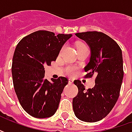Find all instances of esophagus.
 Instances as JSON below:
<instances>
[{
	"label": "esophagus",
	"mask_w": 132,
	"mask_h": 132,
	"mask_svg": "<svg viewBox=\"0 0 132 132\" xmlns=\"http://www.w3.org/2000/svg\"><path fill=\"white\" fill-rule=\"evenodd\" d=\"M73 81L72 79H68L69 84H73Z\"/></svg>",
	"instance_id": "34e87169"
}]
</instances>
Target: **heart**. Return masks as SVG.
Returning a JSON list of instances; mask_svg holds the SVG:
<instances>
[{
    "mask_svg": "<svg viewBox=\"0 0 132 132\" xmlns=\"http://www.w3.org/2000/svg\"><path fill=\"white\" fill-rule=\"evenodd\" d=\"M81 45H79V46H81ZM64 47L62 48V50L63 49ZM66 73L68 74L69 76H73L76 73V68H73V67H68L66 68Z\"/></svg>",
    "mask_w": 132,
    "mask_h": 132,
    "instance_id": "1",
    "label": "heart"
}]
</instances>
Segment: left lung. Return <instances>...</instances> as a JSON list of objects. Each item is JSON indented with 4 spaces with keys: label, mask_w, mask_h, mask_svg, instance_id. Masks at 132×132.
Masks as SVG:
<instances>
[{
    "label": "left lung",
    "mask_w": 132,
    "mask_h": 132,
    "mask_svg": "<svg viewBox=\"0 0 132 132\" xmlns=\"http://www.w3.org/2000/svg\"><path fill=\"white\" fill-rule=\"evenodd\" d=\"M76 35L91 49L89 62L84 68L88 72L85 77L95 75V84L86 90L81 81H74L79 93L73 99V108L77 118L94 123L109 114L118 99L123 78L122 51L113 39L102 32L87 31Z\"/></svg>",
    "instance_id": "obj_1"
}]
</instances>
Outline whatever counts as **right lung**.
<instances>
[{"label": "right lung", "instance_id": "obj_1", "mask_svg": "<svg viewBox=\"0 0 132 132\" xmlns=\"http://www.w3.org/2000/svg\"><path fill=\"white\" fill-rule=\"evenodd\" d=\"M71 37L37 31L22 39L15 48L12 65L14 88L23 109L32 117L49 118L58 109L68 80L60 76L49 81L45 79L44 65L56 61L62 45Z\"/></svg>", "mask_w": 132, "mask_h": 132}]
</instances>
